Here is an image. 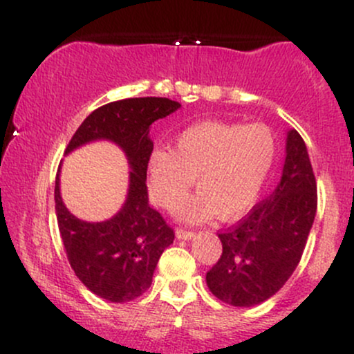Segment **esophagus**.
<instances>
[{
    "mask_svg": "<svg viewBox=\"0 0 354 354\" xmlns=\"http://www.w3.org/2000/svg\"><path fill=\"white\" fill-rule=\"evenodd\" d=\"M194 236V231L182 230V227H177L176 230V238L177 239H191Z\"/></svg>",
    "mask_w": 354,
    "mask_h": 354,
    "instance_id": "1",
    "label": "esophagus"
}]
</instances>
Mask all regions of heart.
Returning <instances> with one entry per match:
<instances>
[{"instance_id":"1","label":"heart","mask_w":354,"mask_h":354,"mask_svg":"<svg viewBox=\"0 0 354 354\" xmlns=\"http://www.w3.org/2000/svg\"><path fill=\"white\" fill-rule=\"evenodd\" d=\"M275 157V136L263 124L203 121L178 133L174 150L151 151L148 191L158 206L177 211L196 178L201 194L185 207V218L206 221L219 212V218L231 221L257 203Z\"/></svg>"}]
</instances>
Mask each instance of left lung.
Segmentation results:
<instances>
[{
    "mask_svg": "<svg viewBox=\"0 0 354 354\" xmlns=\"http://www.w3.org/2000/svg\"><path fill=\"white\" fill-rule=\"evenodd\" d=\"M315 209L317 185L307 147L290 130L275 191L218 234L223 253L206 273L209 290L234 307L258 306L275 295L297 268Z\"/></svg>",
    "mask_w": 354,
    "mask_h": 354,
    "instance_id": "obj_1",
    "label": "left lung"
}]
</instances>
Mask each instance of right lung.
<instances>
[{
    "label": "right lung",
    "instance_id": "obj_1",
    "mask_svg": "<svg viewBox=\"0 0 354 354\" xmlns=\"http://www.w3.org/2000/svg\"><path fill=\"white\" fill-rule=\"evenodd\" d=\"M180 108L167 97H130L94 109L74 133L66 153L96 140L116 143L130 163L128 196L111 219L87 223L71 214L55 177V212L67 260L77 279L97 297L130 302L151 285L158 258L174 243V230L148 204L147 162L153 150V121Z\"/></svg>",
    "mask_w": 354,
    "mask_h": 354
}]
</instances>
